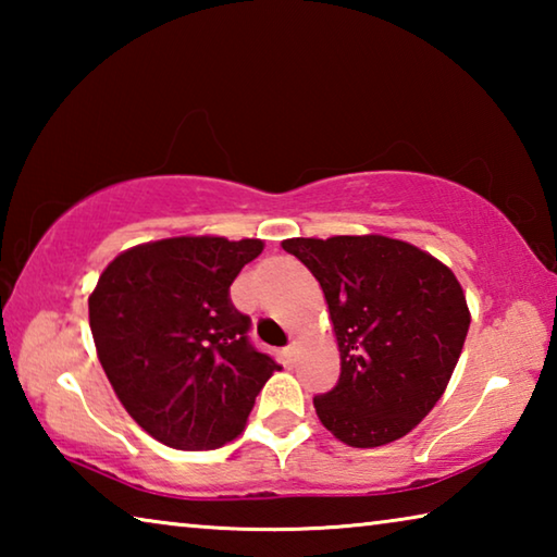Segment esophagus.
Segmentation results:
<instances>
[{
    "instance_id": "1",
    "label": "esophagus",
    "mask_w": 557,
    "mask_h": 557,
    "mask_svg": "<svg viewBox=\"0 0 557 557\" xmlns=\"http://www.w3.org/2000/svg\"><path fill=\"white\" fill-rule=\"evenodd\" d=\"M297 354H299V344L292 342V344L285 348V358L292 363V361H295V358H297Z\"/></svg>"
}]
</instances>
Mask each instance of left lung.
I'll return each mask as SVG.
<instances>
[{
    "label": "left lung",
    "mask_w": 557,
    "mask_h": 557,
    "mask_svg": "<svg viewBox=\"0 0 557 557\" xmlns=\"http://www.w3.org/2000/svg\"><path fill=\"white\" fill-rule=\"evenodd\" d=\"M282 248L317 277L342 356L334 391L314 398L322 425L348 447L405 437L442 398L469 332L455 272L375 233L289 238Z\"/></svg>",
    "instance_id": "left-lung-1"
}]
</instances>
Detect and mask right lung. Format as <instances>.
<instances>
[{
    "instance_id": "add662e5",
    "label": "right lung",
    "mask_w": 557,
    "mask_h": 557,
    "mask_svg": "<svg viewBox=\"0 0 557 557\" xmlns=\"http://www.w3.org/2000/svg\"><path fill=\"white\" fill-rule=\"evenodd\" d=\"M265 243L178 235L122 250L88 297L90 332L112 391L147 435L215 449L245 430L280 366L248 342L231 285Z\"/></svg>"
}]
</instances>
